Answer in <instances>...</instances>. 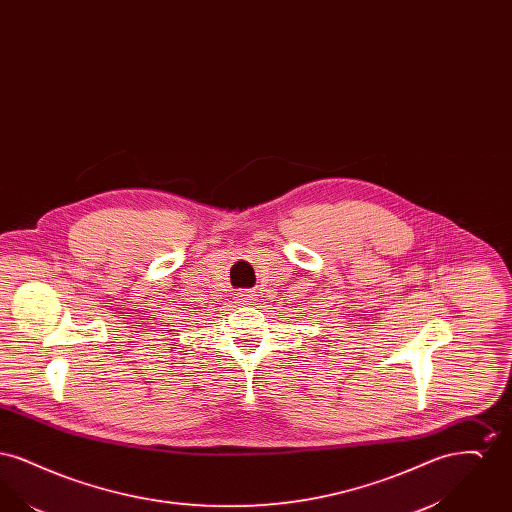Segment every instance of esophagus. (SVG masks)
Returning <instances> with one entry per match:
<instances>
[{
    "instance_id": "1",
    "label": "esophagus",
    "mask_w": 512,
    "mask_h": 512,
    "mask_svg": "<svg viewBox=\"0 0 512 512\" xmlns=\"http://www.w3.org/2000/svg\"><path fill=\"white\" fill-rule=\"evenodd\" d=\"M238 301L244 303V305H251L255 301V293L244 290V292H238Z\"/></svg>"
}]
</instances>
